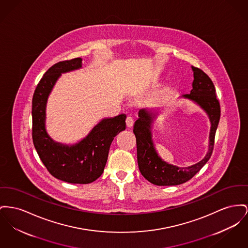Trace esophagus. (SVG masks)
<instances>
[{
    "label": "esophagus",
    "mask_w": 248,
    "mask_h": 248,
    "mask_svg": "<svg viewBox=\"0 0 248 248\" xmlns=\"http://www.w3.org/2000/svg\"><path fill=\"white\" fill-rule=\"evenodd\" d=\"M125 123H126V126L127 127H131L133 124H134V119L132 117L128 116L126 118V120H125Z\"/></svg>",
    "instance_id": "1"
}]
</instances>
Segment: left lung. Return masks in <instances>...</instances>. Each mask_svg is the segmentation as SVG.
<instances>
[{"mask_svg":"<svg viewBox=\"0 0 248 248\" xmlns=\"http://www.w3.org/2000/svg\"><path fill=\"white\" fill-rule=\"evenodd\" d=\"M191 68L194 73L192 90L188 94L180 97L197 104L209 117L211 129L208 152L202 160L186 168L163 160L155 150L152 135L153 123L157 113L148 108L140 109L133 129L137 140L138 165L142 176L155 186H178L189 181L210 159L214 150L215 136L220 120V105L216 95V88L212 79L202 69L194 66Z\"/></svg>","mask_w":248,"mask_h":248,"instance_id":"1","label":"left lung"}]
</instances>
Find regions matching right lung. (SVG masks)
Returning a JSON list of instances; mask_svg holds the SVG:
<instances>
[{"mask_svg": "<svg viewBox=\"0 0 248 248\" xmlns=\"http://www.w3.org/2000/svg\"><path fill=\"white\" fill-rule=\"evenodd\" d=\"M82 67V59L59 62L37 84L32 96V141L49 173L66 183L90 184L102 175L109 147L125 129V114L104 118L78 142L67 145L54 141L46 130V108L49 93L62 74Z\"/></svg>", "mask_w": 248, "mask_h": 248, "instance_id": "obj_1", "label": "right lung"}]
</instances>
